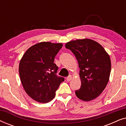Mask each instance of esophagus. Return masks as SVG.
Returning a JSON list of instances; mask_svg holds the SVG:
<instances>
[{
    "label": "esophagus",
    "mask_w": 126,
    "mask_h": 126,
    "mask_svg": "<svg viewBox=\"0 0 126 126\" xmlns=\"http://www.w3.org/2000/svg\"><path fill=\"white\" fill-rule=\"evenodd\" d=\"M72 79V76H68V77L66 78V81H70Z\"/></svg>",
    "instance_id": "34e87169"
}]
</instances>
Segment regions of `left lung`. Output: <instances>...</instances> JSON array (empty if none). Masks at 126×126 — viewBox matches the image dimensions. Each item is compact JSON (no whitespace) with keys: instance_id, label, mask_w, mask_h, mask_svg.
<instances>
[{"instance_id":"1","label":"left lung","mask_w":126,"mask_h":126,"mask_svg":"<svg viewBox=\"0 0 126 126\" xmlns=\"http://www.w3.org/2000/svg\"><path fill=\"white\" fill-rule=\"evenodd\" d=\"M65 47L75 54L80 68V88L76 95L82 101H89L98 97L107 85L111 69L109 54L102 46L92 39L71 41Z\"/></svg>"}]
</instances>
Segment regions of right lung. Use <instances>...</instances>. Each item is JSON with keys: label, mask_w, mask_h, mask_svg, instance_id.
I'll list each match as a JSON object with an SVG mask.
<instances>
[{"label": "right lung", "mask_w": 126, "mask_h": 126, "mask_svg": "<svg viewBox=\"0 0 126 126\" xmlns=\"http://www.w3.org/2000/svg\"><path fill=\"white\" fill-rule=\"evenodd\" d=\"M63 46L61 43H38L29 47L20 60V81L26 94L36 101L46 103L52 100L64 81L63 77L57 76L58 67L54 63Z\"/></svg>", "instance_id": "right-lung-1"}]
</instances>
